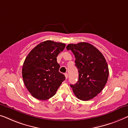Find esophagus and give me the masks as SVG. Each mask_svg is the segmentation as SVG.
<instances>
[{"label": "esophagus", "mask_w": 128, "mask_h": 128, "mask_svg": "<svg viewBox=\"0 0 128 128\" xmlns=\"http://www.w3.org/2000/svg\"><path fill=\"white\" fill-rule=\"evenodd\" d=\"M64 75H65V76H66V78L67 79L68 78V74L67 73H66L64 74Z\"/></svg>", "instance_id": "obj_1"}]
</instances>
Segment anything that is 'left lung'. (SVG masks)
Returning <instances> with one entry per match:
<instances>
[{
  "label": "left lung",
  "mask_w": 128,
  "mask_h": 128,
  "mask_svg": "<svg viewBox=\"0 0 128 128\" xmlns=\"http://www.w3.org/2000/svg\"><path fill=\"white\" fill-rule=\"evenodd\" d=\"M75 57L79 78L75 84H70L75 96L83 101L96 97L102 91L108 78V65L102 53L87 42L68 44Z\"/></svg>",
  "instance_id": "obj_1"
}]
</instances>
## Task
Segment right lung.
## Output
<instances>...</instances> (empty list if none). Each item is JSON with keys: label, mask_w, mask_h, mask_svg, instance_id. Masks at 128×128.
Masks as SVG:
<instances>
[{"label": "right lung", "mask_w": 128, "mask_h": 128, "mask_svg": "<svg viewBox=\"0 0 128 128\" xmlns=\"http://www.w3.org/2000/svg\"><path fill=\"white\" fill-rule=\"evenodd\" d=\"M66 44L46 40L35 47L22 66L25 86L34 98L45 100L56 94L66 77L59 72L57 57Z\"/></svg>", "instance_id": "add662e5"}]
</instances>
